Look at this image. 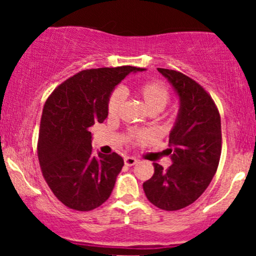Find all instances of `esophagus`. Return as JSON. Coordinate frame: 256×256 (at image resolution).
I'll list each match as a JSON object with an SVG mask.
<instances>
[{"label": "esophagus", "instance_id": "esophagus-1", "mask_svg": "<svg viewBox=\"0 0 256 256\" xmlns=\"http://www.w3.org/2000/svg\"><path fill=\"white\" fill-rule=\"evenodd\" d=\"M124 162H125L126 166H134V165H136V164H137V158H131V156H126L124 158Z\"/></svg>", "mask_w": 256, "mask_h": 256}]
</instances>
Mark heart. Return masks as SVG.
<instances>
[{
  "label": "heart",
  "mask_w": 256,
  "mask_h": 256,
  "mask_svg": "<svg viewBox=\"0 0 256 256\" xmlns=\"http://www.w3.org/2000/svg\"><path fill=\"white\" fill-rule=\"evenodd\" d=\"M137 94L143 104L152 113L162 110L170 101V90L158 80H146L137 86ZM124 104V92L122 89H114L107 101V112L110 116H116ZM152 138L150 132L132 131L128 134V142L137 146Z\"/></svg>",
  "instance_id": "obj_1"
}]
</instances>
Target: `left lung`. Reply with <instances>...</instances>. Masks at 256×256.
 I'll list each match as a JSON object with an SVG mask.
<instances>
[{
  "mask_svg": "<svg viewBox=\"0 0 256 256\" xmlns=\"http://www.w3.org/2000/svg\"><path fill=\"white\" fill-rule=\"evenodd\" d=\"M177 91L180 108L168 137L173 164L167 170L152 164L154 174L143 183L146 198L164 210L194 204L216 174L222 155L218 107L204 88L183 73L158 68Z\"/></svg>",
  "mask_w": 256,
  "mask_h": 256,
  "instance_id": "1",
  "label": "left lung"
}]
</instances>
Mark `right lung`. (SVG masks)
<instances>
[{
	"mask_svg": "<svg viewBox=\"0 0 256 256\" xmlns=\"http://www.w3.org/2000/svg\"><path fill=\"white\" fill-rule=\"evenodd\" d=\"M134 66L83 70L61 83L44 104L37 154L44 180L58 201L88 212L108 200L124 160L94 156L91 128L107 118V101Z\"/></svg>",
	"mask_w": 256,
	"mask_h": 256,
	"instance_id": "right-lung-1",
	"label": "right lung"
}]
</instances>
